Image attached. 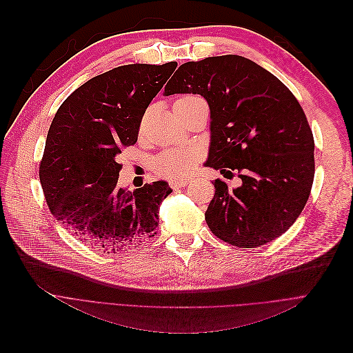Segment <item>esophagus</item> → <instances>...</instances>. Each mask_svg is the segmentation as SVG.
<instances>
[{
    "label": "esophagus",
    "mask_w": 353,
    "mask_h": 353,
    "mask_svg": "<svg viewBox=\"0 0 353 353\" xmlns=\"http://www.w3.org/2000/svg\"><path fill=\"white\" fill-rule=\"evenodd\" d=\"M187 184H188L187 179H174L169 183V185L172 188H181V187H185Z\"/></svg>",
    "instance_id": "obj_1"
}]
</instances>
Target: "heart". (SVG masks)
<instances>
[{
  "instance_id": "heart-1",
  "label": "heart",
  "mask_w": 353,
  "mask_h": 353,
  "mask_svg": "<svg viewBox=\"0 0 353 353\" xmlns=\"http://www.w3.org/2000/svg\"><path fill=\"white\" fill-rule=\"evenodd\" d=\"M200 99L197 95H183L175 103ZM200 153L191 147H176L160 154L154 163V169L159 175L168 179H183L191 174L199 162Z\"/></svg>"
}]
</instances>
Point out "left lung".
<instances>
[{
	"instance_id": "left-lung-1",
	"label": "left lung",
	"mask_w": 353,
	"mask_h": 353,
	"mask_svg": "<svg viewBox=\"0 0 353 353\" xmlns=\"http://www.w3.org/2000/svg\"><path fill=\"white\" fill-rule=\"evenodd\" d=\"M193 92L210 108L206 166L241 185L215 179L205 213L218 239L241 249L280 237L301 215L315 175L314 135L293 92L271 72L236 56L181 65L165 95Z\"/></svg>"
}]
</instances>
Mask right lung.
Here are the masks:
<instances>
[{
	"label": "right lung",
	"instance_id": "add662e5",
	"mask_svg": "<svg viewBox=\"0 0 353 353\" xmlns=\"http://www.w3.org/2000/svg\"><path fill=\"white\" fill-rule=\"evenodd\" d=\"M176 69L126 65L87 81L52 119L39 181L52 215L78 240L108 252L154 237L166 181L134 191L117 187L125 147L134 145L148 104Z\"/></svg>",
	"mask_w": 353,
	"mask_h": 353
}]
</instances>
